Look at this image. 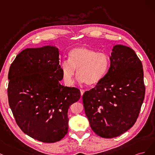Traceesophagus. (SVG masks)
Here are the masks:
<instances>
[{
  "label": "esophagus",
  "mask_w": 155,
  "mask_h": 155,
  "mask_svg": "<svg viewBox=\"0 0 155 155\" xmlns=\"http://www.w3.org/2000/svg\"><path fill=\"white\" fill-rule=\"evenodd\" d=\"M84 92H85V91L84 90V89H81V96H82V95H83L84 93Z\"/></svg>",
  "instance_id": "1"
}]
</instances>
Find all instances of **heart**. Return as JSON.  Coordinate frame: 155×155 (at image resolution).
<instances>
[{
  "mask_svg": "<svg viewBox=\"0 0 155 155\" xmlns=\"http://www.w3.org/2000/svg\"><path fill=\"white\" fill-rule=\"evenodd\" d=\"M109 64L110 59L106 53L83 46L74 48L69 52L68 61L61 64L62 79L67 86H73L78 69L79 81L94 87L106 77Z\"/></svg>",
  "mask_w": 155,
  "mask_h": 155,
  "instance_id": "1",
  "label": "heart"
}]
</instances>
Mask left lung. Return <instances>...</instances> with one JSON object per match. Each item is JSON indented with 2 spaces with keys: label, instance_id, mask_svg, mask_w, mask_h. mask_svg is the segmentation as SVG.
<instances>
[{
  "label": "left lung",
  "instance_id": "1",
  "mask_svg": "<svg viewBox=\"0 0 155 155\" xmlns=\"http://www.w3.org/2000/svg\"><path fill=\"white\" fill-rule=\"evenodd\" d=\"M109 59L110 68L103 81L82 96L92 130L106 138L117 137L133 126L146 91L142 64L133 49L115 45Z\"/></svg>",
  "mask_w": 155,
  "mask_h": 155
}]
</instances>
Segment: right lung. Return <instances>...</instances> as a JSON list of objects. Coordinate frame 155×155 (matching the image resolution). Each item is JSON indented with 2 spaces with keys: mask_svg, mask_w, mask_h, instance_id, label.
<instances>
[{
  "mask_svg": "<svg viewBox=\"0 0 155 155\" xmlns=\"http://www.w3.org/2000/svg\"><path fill=\"white\" fill-rule=\"evenodd\" d=\"M8 80L9 105L21 130L42 142L63 138L68 131V109L81 98V91L60 83L58 49H25L11 64Z\"/></svg>",
  "mask_w": 155,
  "mask_h": 155,
  "instance_id": "right-lung-1",
  "label": "right lung"
}]
</instances>
